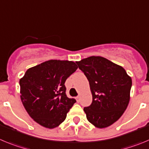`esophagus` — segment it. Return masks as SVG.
Segmentation results:
<instances>
[{
    "mask_svg": "<svg viewBox=\"0 0 149 149\" xmlns=\"http://www.w3.org/2000/svg\"><path fill=\"white\" fill-rule=\"evenodd\" d=\"M79 99H80L79 96H76V101H77V102H79Z\"/></svg>",
    "mask_w": 149,
    "mask_h": 149,
    "instance_id": "34e87169",
    "label": "esophagus"
}]
</instances>
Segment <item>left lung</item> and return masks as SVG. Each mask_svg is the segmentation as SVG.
Wrapping results in <instances>:
<instances>
[{"label": "left lung", "mask_w": 149, "mask_h": 149, "mask_svg": "<svg viewBox=\"0 0 149 149\" xmlns=\"http://www.w3.org/2000/svg\"><path fill=\"white\" fill-rule=\"evenodd\" d=\"M89 81L93 101L84 108L88 121L98 128L110 126L126 110L132 80L122 66L102 56L76 61Z\"/></svg>", "instance_id": "obj_1"}]
</instances>
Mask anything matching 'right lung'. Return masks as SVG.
<instances>
[{
	"instance_id": "add662e5",
	"label": "right lung",
	"mask_w": 149,
	"mask_h": 149,
	"mask_svg": "<svg viewBox=\"0 0 149 149\" xmlns=\"http://www.w3.org/2000/svg\"><path fill=\"white\" fill-rule=\"evenodd\" d=\"M78 68L68 60H48L30 68L20 79L23 105L34 121L47 128L58 127L76 100L67 96L65 82Z\"/></svg>"
}]
</instances>
